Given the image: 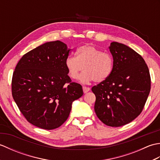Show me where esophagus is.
I'll return each instance as SVG.
<instances>
[{
    "label": "esophagus",
    "mask_w": 160,
    "mask_h": 160,
    "mask_svg": "<svg viewBox=\"0 0 160 160\" xmlns=\"http://www.w3.org/2000/svg\"><path fill=\"white\" fill-rule=\"evenodd\" d=\"M82 89H83V91H84V93H87L88 91H89V90H90V88L89 87H83Z\"/></svg>",
    "instance_id": "34e87169"
}]
</instances>
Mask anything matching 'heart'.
Wrapping results in <instances>:
<instances>
[{
  "mask_svg": "<svg viewBox=\"0 0 160 160\" xmlns=\"http://www.w3.org/2000/svg\"><path fill=\"white\" fill-rule=\"evenodd\" d=\"M65 66L71 79L76 80L79 73L80 80L83 83L91 81L102 82L111 76L113 69V60L108 52L90 45L78 47L76 56H69L65 60Z\"/></svg>",
  "mask_w": 160,
  "mask_h": 160,
  "instance_id": "obj_1",
  "label": "heart"
}]
</instances>
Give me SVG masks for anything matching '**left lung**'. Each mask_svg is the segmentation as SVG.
<instances>
[{
    "instance_id": "left-lung-1",
    "label": "left lung",
    "mask_w": 160,
    "mask_h": 160,
    "mask_svg": "<svg viewBox=\"0 0 160 160\" xmlns=\"http://www.w3.org/2000/svg\"><path fill=\"white\" fill-rule=\"evenodd\" d=\"M109 50L113 58L111 76L91 90L98 118L104 124L118 127L142 113L150 93L151 76L143 58L133 49L113 42Z\"/></svg>"
}]
</instances>
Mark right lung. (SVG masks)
I'll use <instances>...</instances> for the list:
<instances>
[{
    "mask_svg": "<svg viewBox=\"0 0 160 160\" xmlns=\"http://www.w3.org/2000/svg\"><path fill=\"white\" fill-rule=\"evenodd\" d=\"M69 52L60 40L46 42L25 53L13 71V100L26 120L37 127H60L73 102L83 95L82 86L68 76L65 60Z\"/></svg>",
    "mask_w": 160,
    "mask_h": 160,
    "instance_id": "add662e5",
    "label": "right lung"
}]
</instances>
